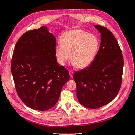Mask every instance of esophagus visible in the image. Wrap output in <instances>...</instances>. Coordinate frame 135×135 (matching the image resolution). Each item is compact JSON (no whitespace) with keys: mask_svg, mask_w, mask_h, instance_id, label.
<instances>
[{"mask_svg":"<svg viewBox=\"0 0 135 135\" xmlns=\"http://www.w3.org/2000/svg\"><path fill=\"white\" fill-rule=\"evenodd\" d=\"M69 74H70V76L71 77H72L73 76V71L71 70H70L69 71Z\"/></svg>","mask_w":135,"mask_h":135,"instance_id":"34e87169","label":"esophagus"}]
</instances>
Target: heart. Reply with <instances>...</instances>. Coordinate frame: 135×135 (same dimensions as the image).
<instances>
[{
	"instance_id": "b5f03b06",
	"label": "heart",
	"mask_w": 135,
	"mask_h": 135,
	"mask_svg": "<svg viewBox=\"0 0 135 135\" xmlns=\"http://www.w3.org/2000/svg\"><path fill=\"white\" fill-rule=\"evenodd\" d=\"M99 47V40L95 35L83 30H72L61 36V43L55 48V54L61 65H64L70 57L73 65L84 68L93 62Z\"/></svg>"
}]
</instances>
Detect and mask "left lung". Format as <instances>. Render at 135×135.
<instances>
[{
    "instance_id": "8db88e82",
    "label": "left lung",
    "mask_w": 135,
    "mask_h": 135,
    "mask_svg": "<svg viewBox=\"0 0 135 135\" xmlns=\"http://www.w3.org/2000/svg\"><path fill=\"white\" fill-rule=\"evenodd\" d=\"M94 27L100 34V44L91 64L73 75L80 104L92 109L108 104L117 95L122 81L123 58L115 37L108 29Z\"/></svg>"
}]
</instances>
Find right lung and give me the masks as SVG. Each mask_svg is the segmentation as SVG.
Here are the masks:
<instances>
[{
  "instance_id": "right-lung-1",
  "label": "right lung",
  "mask_w": 135,
  "mask_h": 135,
  "mask_svg": "<svg viewBox=\"0 0 135 135\" xmlns=\"http://www.w3.org/2000/svg\"><path fill=\"white\" fill-rule=\"evenodd\" d=\"M55 46V37L45 26L26 32L16 43L11 72L18 96L31 109L55 106L70 79L68 70L57 62Z\"/></svg>"
}]
</instances>
